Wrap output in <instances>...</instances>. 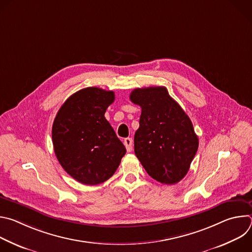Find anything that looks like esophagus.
Instances as JSON below:
<instances>
[{
    "mask_svg": "<svg viewBox=\"0 0 252 252\" xmlns=\"http://www.w3.org/2000/svg\"><path fill=\"white\" fill-rule=\"evenodd\" d=\"M124 143H125L126 149V151H127L128 153L132 151V139H131L130 137H126V138H125Z\"/></svg>",
    "mask_w": 252,
    "mask_h": 252,
    "instance_id": "esophagus-1",
    "label": "esophagus"
}]
</instances>
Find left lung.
I'll return each instance as SVG.
<instances>
[{"label": "left lung", "instance_id": "8db88e82", "mask_svg": "<svg viewBox=\"0 0 252 252\" xmlns=\"http://www.w3.org/2000/svg\"><path fill=\"white\" fill-rule=\"evenodd\" d=\"M130 100L141 107L134 154L156 181L174 185L187 175L198 137L185 111L164 87L135 89Z\"/></svg>", "mask_w": 252, "mask_h": 252}]
</instances>
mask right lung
<instances>
[{
    "instance_id": "right-lung-1",
    "label": "right lung",
    "mask_w": 252,
    "mask_h": 252,
    "mask_svg": "<svg viewBox=\"0 0 252 252\" xmlns=\"http://www.w3.org/2000/svg\"><path fill=\"white\" fill-rule=\"evenodd\" d=\"M115 93L86 88L61 106L52 128L56 157L77 182L95 186L116 172L126 148L104 118Z\"/></svg>"
}]
</instances>
